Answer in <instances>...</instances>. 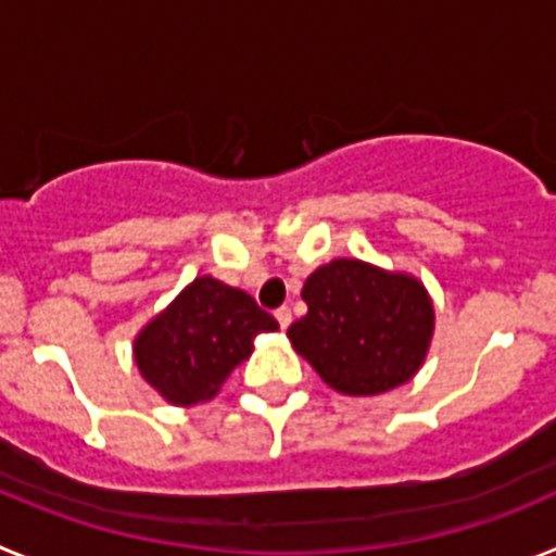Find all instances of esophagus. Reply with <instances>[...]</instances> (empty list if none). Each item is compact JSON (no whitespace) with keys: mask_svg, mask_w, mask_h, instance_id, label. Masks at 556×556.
I'll list each match as a JSON object with an SVG mask.
<instances>
[{"mask_svg":"<svg viewBox=\"0 0 556 556\" xmlns=\"http://www.w3.org/2000/svg\"><path fill=\"white\" fill-rule=\"evenodd\" d=\"M275 320L281 323V328H289V323H292V312H289L287 306H281L278 312H275Z\"/></svg>","mask_w":556,"mask_h":556,"instance_id":"34e87169","label":"esophagus"}]
</instances>
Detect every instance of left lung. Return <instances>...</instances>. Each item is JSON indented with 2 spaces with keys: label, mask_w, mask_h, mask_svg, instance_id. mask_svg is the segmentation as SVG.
Wrapping results in <instances>:
<instances>
[{
  "label": "left lung",
  "mask_w": 556,
  "mask_h": 556,
  "mask_svg": "<svg viewBox=\"0 0 556 556\" xmlns=\"http://www.w3.org/2000/svg\"><path fill=\"white\" fill-rule=\"evenodd\" d=\"M301 294L308 312L287 337L331 390L381 395L424 367L434 303L415 275L333 258L308 275Z\"/></svg>",
  "instance_id": "left-lung-1"
}]
</instances>
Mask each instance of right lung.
<instances>
[{
	"label": "right lung",
	"instance_id": "add662e5",
	"mask_svg": "<svg viewBox=\"0 0 556 556\" xmlns=\"http://www.w3.org/2000/svg\"><path fill=\"white\" fill-rule=\"evenodd\" d=\"M278 331L242 289L200 275L132 339L141 378L172 406H198L253 353L258 333Z\"/></svg>",
	"mask_w": 556,
	"mask_h": 556
}]
</instances>
